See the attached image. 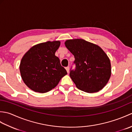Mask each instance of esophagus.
I'll return each mask as SVG.
<instances>
[{
    "instance_id": "esophagus-1",
    "label": "esophagus",
    "mask_w": 132,
    "mask_h": 132,
    "mask_svg": "<svg viewBox=\"0 0 132 132\" xmlns=\"http://www.w3.org/2000/svg\"><path fill=\"white\" fill-rule=\"evenodd\" d=\"M66 70L67 72H68V73H69V70H70V68H69V66L66 67Z\"/></svg>"
}]
</instances>
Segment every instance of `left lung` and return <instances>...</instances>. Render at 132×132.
<instances>
[{"label": "left lung", "instance_id": "8db88e82", "mask_svg": "<svg viewBox=\"0 0 132 132\" xmlns=\"http://www.w3.org/2000/svg\"><path fill=\"white\" fill-rule=\"evenodd\" d=\"M64 44L75 58L76 67L70 77L77 87L88 93L103 89L111 75V62L103 50L83 39L68 40Z\"/></svg>", "mask_w": 132, "mask_h": 132}]
</instances>
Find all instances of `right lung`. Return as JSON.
<instances>
[{"instance_id":"right-lung-1","label":"right lung","mask_w":132,"mask_h":132,"mask_svg":"<svg viewBox=\"0 0 132 132\" xmlns=\"http://www.w3.org/2000/svg\"><path fill=\"white\" fill-rule=\"evenodd\" d=\"M60 41H47L32 46L21 59L20 71L24 83L35 92L45 93L55 87L67 74L55 53Z\"/></svg>"}]
</instances>
